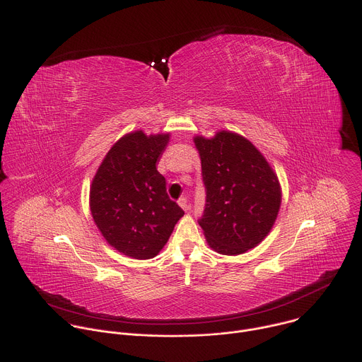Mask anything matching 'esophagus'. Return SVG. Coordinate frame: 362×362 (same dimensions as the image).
<instances>
[{
    "label": "esophagus",
    "instance_id": "obj_1",
    "mask_svg": "<svg viewBox=\"0 0 362 362\" xmlns=\"http://www.w3.org/2000/svg\"><path fill=\"white\" fill-rule=\"evenodd\" d=\"M179 206L185 210V211H187V210H190V203H189V200H187V197H180L179 199Z\"/></svg>",
    "mask_w": 362,
    "mask_h": 362
}]
</instances>
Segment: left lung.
<instances>
[{"mask_svg":"<svg viewBox=\"0 0 362 362\" xmlns=\"http://www.w3.org/2000/svg\"><path fill=\"white\" fill-rule=\"evenodd\" d=\"M206 204L199 224L209 246L226 256L243 255L270 233L281 204L279 179L246 138L217 132L196 136Z\"/></svg>","mask_w":362,"mask_h":362,"instance_id":"obj_1","label":"left lung"}]
</instances>
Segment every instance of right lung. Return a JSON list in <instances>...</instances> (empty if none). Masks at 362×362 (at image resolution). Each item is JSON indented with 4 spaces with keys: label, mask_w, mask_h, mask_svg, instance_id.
Returning a JSON list of instances; mask_svg holds the SVG:
<instances>
[{
    "label": "right lung",
    "mask_w": 362,
    "mask_h": 362,
    "mask_svg": "<svg viewBox=\"0 0 362 362\" xmlns=\"http://www.w3.org/2000/svg\"><path fill=\"white\" fill-rule=\"evenodd\" d=\"M168 142L169 134L125 135L110 148L92 180L95 224L112 247L134 259L155 257L185 214L169 199L166 179L156 169Z\"/></svg>",
    "instance_id": "add662e5"
}]
</instances>
